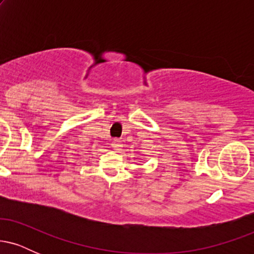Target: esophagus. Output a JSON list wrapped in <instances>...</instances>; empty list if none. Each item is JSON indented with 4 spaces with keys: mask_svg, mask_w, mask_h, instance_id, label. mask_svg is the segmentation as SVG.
I'll list each match as a JSON object with an SVG mask.
<instances>
[{
    "mask_svg": "<svg viewBox=\"0 0 254 254\" xmlns=\"http://www.w3.org/2000/svg\"><path fill=\"white\" fill-rule=\"evenodd\" d=\"M112 148H113V150H116V151H118V150H121L122 149V147H123V144H122V142L119 141L118 138H116V139H113L112 141Z\"/></svg>",
    "mask_w": 254,
    "mask_h": 254,
    "instance_id": "obj_1",
    "label": "esophagus"
}]
</instances>
